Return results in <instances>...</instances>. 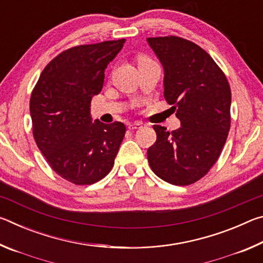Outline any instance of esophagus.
Wrapping results in <instances>:
<instances>
[{
    "instance_id": "34e87169",
    "label": "esophagus",
    "mask_w": 263,
    "mask_h": 263,
    "mask_svg": "<svg viewBox=\"0 0 263 263\" xmlns=\"http://www.w3.org/2000/svg\"><path fill=\"white\" fill-rule=\"evenodd\" d=\"M140 127H142V124L141 123H133V124H130V125H128V130H131V131H135V130H138V128H140Z\"/></svg>"
}]
</instances>
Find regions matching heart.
<instances>
[{"mask_svg":"<svg viewBox=\"0 0 263 263\" xmlns=\"http://www.w3.org/2000/svg\"><path fill=\"white\" fill-rule=\"evenodd\" d=\"M147 61H152V60H151L149 58L145 57V55H141V57H139V62H147Z\"/></svg>","mask_w":263,"mask_h":263,"instance_id":"1","label":"heart"}]
</instances>
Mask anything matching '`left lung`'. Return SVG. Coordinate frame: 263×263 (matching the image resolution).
Here are the masks:
<instances>
[{"label": "left lung", "mask_w": 263, "mask_h": 263, "mask_svg": "<svg viewBox=\"0 0 263 263\" xmlns=\"http://www.w3.org/2000/svg\"><path fill=\"white\" fill-rule=\"evenodd\" d=\"M164 69V99L181 127L172 132L154 125L157 141L147 149L155 175L174 185L205 176L228 139L231 88L206 51L177 35L147 38Z\"/></svg>", "instance_id": "1"}]
</instances>
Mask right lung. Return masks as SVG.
<instances>
[{"label":"right lung","mask_w":263,"mask_h":263,"mask_svg":"<svg viewBox=\"0 0 263 263\" xmlns=\"http://www.w3.org/2000/svg\"><path fill=\"white\" fill-rule=\"evenodd\" d=\"M124 43L123 38L61 52L44 68L31 94L35 144L53 171L70 183L92 184L114 167L126 127L121 122L91 123L90 102Z\"/></svg>","instance_id":"obj_1"}]
</instances>
